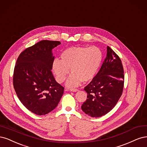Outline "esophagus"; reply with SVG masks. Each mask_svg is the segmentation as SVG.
I'll use <instances>...</instances> for the list:
<instances>
[{"label":"esophagus","instance_id":"34e87169","mask_svg":"<svg viewBox=\"0 0 147 147\" xmlns=\"http://www.w3.org/2000/svg\"><path fill=\"white\" fill-rule=\"evenodd\" d=\"M70 91H71V92H77V91H78V89H77V88H71L70 89Z\"/></svg>","mask_w":147,"mask_h":147}]
</instances>
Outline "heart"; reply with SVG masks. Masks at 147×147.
I'll return each instance as SVG.
<instances>
[{
  "label": "heart",
  "instance_id": "1",
  "mask_svg": "<svg viewBox=\"0 0 147 147\" xmlns=\"http://www.w3.org/2000/svg\"><path fill=\"white\" fill-rule=\"evenodd\" d=\"M102 60V53L98 47H71L61 54V60L55 59L52 68L57 81L63 82L69 73L67 86L77 87L82 82L90 81L96 75Z\"/></svg>",
  "mask_w": 147,
  "mask_h": 147
}]
</instances>
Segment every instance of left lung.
<instances>
[{"instance_id": "left-lung-1", "label": "left lung", "mask_w": 147, "mask_h": 147, "mask_svg": "<svg viewBox=\"0 0 147 147\" xmlns=\"http://www.w3.org/2000/svg\"><path fill=\"white\" fill-rule=\"evenodd\" d=\"M121 60L109 46L99 72L84 90L87 98L81 106L86 114L99 117L110 112L121 97L124 87Z\"/></svg>"}]
</instances>
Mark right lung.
Returning a JSON list of instances; mask_svg holds the SVG:
<instances>
[{"label":"right lung","instance_id":"obj_1","mask_svg":"<svg viewBox=\"0 0 147 147\" xmlns=\"http://www.w3.org/2000/svg\"><path fill=\"white\" fill-rule=\"evenodd\" d=\"M60 44L58 41H40L23 51L17 59L14 88L22 105L36 115L54 110L64 93V87L56 82L51 71L54 59L51 50Z\"/></svg>","mask_w":147,"mask_h":147}]
</instances>
